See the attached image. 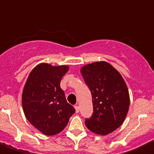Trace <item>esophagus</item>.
Masks as SVG:
<instances>
[{"label":"esophagus","mask_w":154,"mask_h":154,"mask_svg":"<svg viewBox=\"0 0 154 154\" xmlns=\"http://www.w3.org/2000/svg\"><path fill=\"white\" fill-rule=\"evenodd\" d=\"M75 110L77 113H78V112H80V107H79L78 105H75Z\"/></svg>","instance_id":"1"}]
</instances>
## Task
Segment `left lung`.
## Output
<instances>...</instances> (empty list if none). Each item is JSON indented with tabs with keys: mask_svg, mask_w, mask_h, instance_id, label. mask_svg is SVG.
Returning <instances> with one entry per match:
<instances>
[{
	"mask_svg": "<svg viewBox=\"0 0 154 154\" xmlns=\"http://www.w3.org/2000/svg\"><path fill=\"white\" fill-rule=\"evenodd\" d=\"M81 71L93 103V114L85 119V125L93 133L109 134L122 124L129 110L126 85L120 73L104 61L86 65Z\"/></svg>",
	"mask_w": 154,
	"mask_h": 154,
	"instance_id": "1",
	"label": "left lung"
}]
</instances>
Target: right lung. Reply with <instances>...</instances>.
<instances>
[{
    "label": "right lung",
    "instance_id": "obj_1",
    "mask_svg": "<svg viewBox=\"0 0 154 154\" xmlns=\"http://www.w3.org/2000/svg\"><path fill=\"white\" fill-rule=\"evenodd\" d=\"M69 67L41 63L29 74L22 94L25 117L32 125L47 136L60 133L75 112L67 103L60 81Z\"/></svg>",
    "mask_w": 154,
    "mask_h": 154
}]
</instances>
